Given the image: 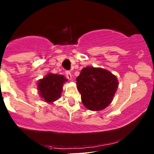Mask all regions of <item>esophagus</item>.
<instances>
[{
	"mask_svg": "<svg viewBox=\"0 0 154 154\" xmlns=\"http://www.w3.org/2000/svg\"><path fill=\"white\" fill-rule=\"evenodd\" d=\"M66 77H67L68 80H72V74H71V73L70 72V71H66Z\"/></svg>",
	"mask_w": 154,
	"mask_h": 154,
	"instance_id": "obj_1",
	"label": "esophagus"
}]
</instances>
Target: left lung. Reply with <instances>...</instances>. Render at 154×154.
Instances as JSON below:
<instances>
[{
	"mask_svg": "<svg viewBox=\"0 0 154 154\" xmlns=\"http://www.w3.org/2000/svg\"><path fill=\"white\" fill-rule=\"evenodd\" d=\"M77 90L84 106L91 111L106 109L112 101L119 87V80L109 71L87 66L76 78Z\"/></svg>",
	"mask_w": 154,
	"mask_h": 154,
	"instance_id": "left-lung-1",
	"label": "left lung"
}]
</instances>
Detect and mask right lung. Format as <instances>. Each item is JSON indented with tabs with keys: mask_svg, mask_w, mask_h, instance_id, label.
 <instances>
[{
	"mask_svg": "<svg viewBox=\"0 0 154 154\" xmlns=\"http://www.w3.org/2000/svg\"><path fill=\"white\" fill-rule=\"evenodd\" d=\"M67 81V79L62 74L49 73L38 81V94L45 102L52 103L60 98L63 85Z\"/></svg>",
	"mask_w": 154,
	"mask_h": 154,
	"instance_id": "right-lung-1",
	"label": "right lung"
}]
</instances>
